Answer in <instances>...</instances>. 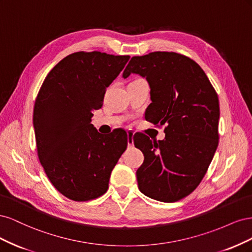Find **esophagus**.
<instances>
[{
  "mask_svg": "<svg viewBox=\"0 0 252 252\" xmlns=\"http://www.w3.org/2000/svg\"><path fill=\"white\" fill-rule=\"evenodd\" d=\"M133 135H134V132L132 130H128L127 131L128 146H133Z\"/></svg>",
  "mask_w": 252,
  "mask_h": 252,
  "instance_id": "obj_1",
  "label": "esophagus"
}]
</instances>
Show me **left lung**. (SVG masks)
Listing matches in <instances>:
<instances>
[{
	"label": "left lung",
	"mask_w": 252,
	"mask_h": 252,
	"mask_svg": "<svg viewBox=\"0 0 252 252\" xmlns=\"http://www.w3.org/2000/svg\"><path fill=\"white\" fill-rule=\"evenodd\" d=\"M130 73L146 78L150 86L145 119L166 125L163 141L133 136L144 155L136 170L139 189L154 200L177 202L199 186L218 148V94L200 65L177 52L132 57L123 78Z\"/></svg>",
	"instance_id": "obj_1"
}]
</instances>
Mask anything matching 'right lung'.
Here are the masks:
<instances>
[{
    "mask_svg": "<svg viewBox=\"0 0 252 252\" xmlns=\"http://www.w3.org/2000/svg\"><path fill=\"white\" fill-rule=\"evenodd\" d=\"M129 58L101 51L71 53L52 68L36 95L37 157L51 184L69 200L90 201L107 191L111 171L127 148L123 129L103 136L90 122Z\"/></svg>",
    "mask_w": 252,
    "mask_h": 252,
    "instance_id": "1",
    "label": "right lung"
}]
</instances>
